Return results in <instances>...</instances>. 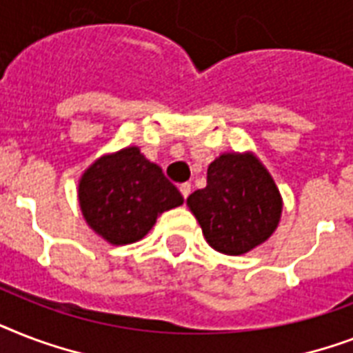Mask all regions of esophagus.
<instances>
[{
    "instance_id": "1",
    "label": "esophagus",
    "mask_w": 353,
    "mask_h": 353,
    "mask_svg": "<svg viewBox=\"0 0 353 353\" xmlns=\"http://www.w3.org/2000/svg\"><path fill=\"white\" fill-rule=\"evenodd\" d=\"M190 190H192V185H190V183H183V185H179V192H181V196L185 199L190 196Z\"/></svg>"
}]
</instances>
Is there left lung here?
Returning a JSON list of instances; mask_svg holds the SVG:
<instances>
[{
    "instance_id": "obj_1",
    "label": "left lung",
    "mask_w": 353,
    "mask_h": 353,
    "mask_svg": "<svg viewBox=\"0 0 353 353\" xmlns=\"http://www.w3.org/2000/svg\"><path fill=\"white\" fill-rule=\"evenodd\" d=\"M214 251L240 256L271 238L282 216L273 176L252 152H225L207 170V187L187 198Z\"/></svg>"
}]
</instances>
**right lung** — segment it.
<instances>
[{
    "instance_id": "right-lung-1",
    "label": "right lung",
    "mask_w": 353,
    "mask_h": 353,
    "mask_svg": "<svg viewBox=\"0 0 353 353\" xmlns=\"http://www.w3.org/2000/svg\"><path fill=\"white\" fill-rule=\"evenodd\" d=\"M85 223L112 245L143 240L163 212L183 205V196L139 146L101 155L79 179Z\"/></svg>"
}]
</instances>
